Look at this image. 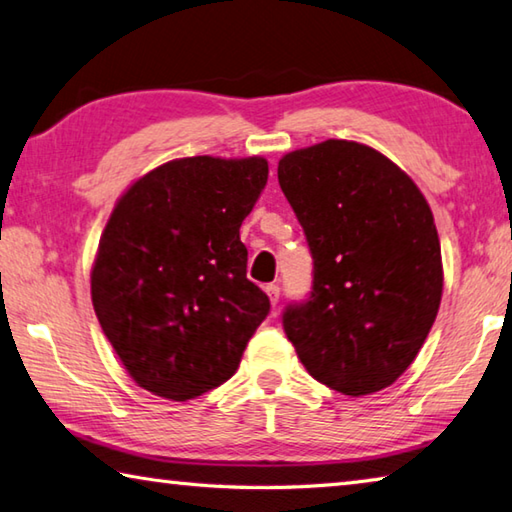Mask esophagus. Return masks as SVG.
Returning <instances> with one entry per match:
<instances>
[{"mask_svg":"<svg viewBox=\"0 0 512 512\" xmlns=\"http://www.w3.org/2000/svg\"><path fill=\"white\" fill-rule=\"evenodd\" d=\"M265 292H267V297H270L272 306H276V303H279V297H281V288H279V285H274V283L265 285Z\"/></svg>","mask_w":512,"mask_h":512,"instance_id":"1","label":"esophagus"}]
</instances>
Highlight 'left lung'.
<instances>
[{
    "label": "left lung",
    "mask_w": 512,
    "mask_h": 512,
    "mask_svg": "<svg viewBox=\"0 0 512 512\" xmlns=\"http://www.w3.org/2000/svg\"><path fill=\"white\" fill-rule=\"evenodd\" d=\"M279 184L315 261L310 299L283 315L306 371L344 396L391 387L443 297L434 215L405 170L371 146L328 139L279 161Z\"/></svg>",
    "instance_id": "8db88e82"
}]
</instances>
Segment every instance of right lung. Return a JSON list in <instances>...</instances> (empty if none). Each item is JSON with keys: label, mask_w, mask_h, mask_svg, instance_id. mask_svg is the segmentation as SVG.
<instances>
[{"label": "right lung", "mask_w": 512, "mask_h": 512, "mask_svg": "<svg viewBox=\"0 0 512 512\" xmlns=\"http://www.w3.org/2000/svg\"><path fill=\"white\" fill-rule=\"evenodd\" d=\"M267 173L265 157H182L116 200L92 265V303L141 389L184 402L236 373L270 312L240 242Z\"/></svg>", "instance_id": "add662e5"}]
</instances>
